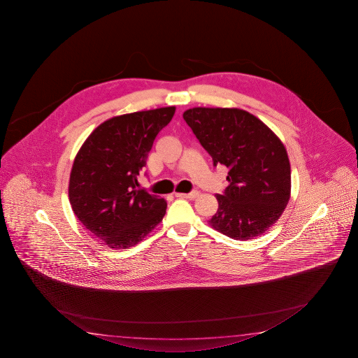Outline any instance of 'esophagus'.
Returning a JSON list of instances; mask_svg holds the SVG:
<instances>
[{"mask_svg": "<svg viewBox=\"0 0 358 358\" xmlns=\"http://www.w3.org/2000/svg\"><path fill=\"white\" fill-rule=\"evenodd\" d=\"M200 192L198 190H193V192H190L188 194H185V193H176V196L178 198H185V199H195L196 196H199Z\"/></svg>", "mask_w": 358, "mask_h": 358, "instance_id": "obj_1", "label": "esophagus"}]
</instances>
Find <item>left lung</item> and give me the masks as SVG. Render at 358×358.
<instances>
[{
  "mask_svg": "<svg viewBox=\"0 0 358 358\" xmlns=\"http://www.w3.org/2000/svg\"><path fill=\"white\" fill-rule=\"evenodd\" d=\"M213 165H225L229 185L217 194L215 231L236 241L272 227L291 195V165L285 145L258 117L241 109L194 108L182 114Z\"/></svg>",
  "mask_w": 358,
  "mask_h": 358,
  "instance_id": "obj_1",
  "label": "left lung"
}]
</instances>
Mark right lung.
Wrapping results in <instances>:
<instances>
[{
	"mask_svg": "<svg viewBox=\"0 0 358 358\" xmlns=\"http://www.w3.org/2000/svg\"><path fill=\"white\" fill-rule=\"evenodd\" d=\"M174 106L115 116L90 134L73 160L69 198L86 229L110 248L141 242L163 220L166 201L138 188L152 143Z\"/></svg>",
	"mask_w": 358,
	"mask_h": 358,
	"instance_id": "add662e5",
	"label": "right lung"
}]
</instances>
